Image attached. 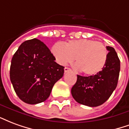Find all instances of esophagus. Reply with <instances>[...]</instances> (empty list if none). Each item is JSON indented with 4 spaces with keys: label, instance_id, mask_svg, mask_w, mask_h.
I'll use <instances>...</instances> for the list:
<instances>
[{
    "label": "esophagus",
    "instance_id": "34e87169",
    "mask_svg": "<svg viewBox=\"0 0 129 129\" xmlns=\"http://www.w3.org/2000/svg\"><path fill=\"white\" fill-rule=\"evenodd\" d=\"M71 69L70 68H69V67H65L64 68V72L67 73V72H68V71H71Z\"/></svg>",
    "mask_w": 129,
    "mask_h": 129
}]
</instances>
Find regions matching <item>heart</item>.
<instances>
[{
	"label": "heart",
	"mask_w": 129,
	"mask_h": 129,
	"mask_svg": "<svg viewBox=\"0 0 129 129\" xmlns=\"http://www.w3.org/2000/svg\"><path fill=\"white\" fill-rule=\"evenodd\" d=\"M55 60L61 65L71 63L76 58L77 68L88 76L98 74L108 59V50L103 43L89 40H70L66 43H55L51 49Z\"/></svg>",
	"instance_id": "heart-1"
}]
</instances>
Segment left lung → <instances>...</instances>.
I'll return each mask as SVG.
<instances>
[{"instance_id": "1", "label": "left lung", "mask_w": 129, "mask_h": 129, "mask_svg": "<svg viewBox=\"0 0 129 129\" xmlns=\"http://www.w3.org/2000/svg\"><path fill=\"white\" fill-rule=\"evenodd\" d=\"M108 59L102 71L90 76L78 75L71 89L76 102L88 107L101 105L111 95L117 86L120 71V61L114 48L108 46Z\"/></svg>"}]
</instances>
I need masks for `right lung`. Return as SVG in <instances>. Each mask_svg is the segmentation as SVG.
Returning <instances> with one entry per match:
<instances>
[{"instance_id":"obj_1","label":"right lung","mask_w":129,"mask_h":129,"mask_svg":"<svg viewBox=\"0 0 129 129\" xmlns=\"http://www.w3.org/2000/svg\"><path fill=\"white\" fill-rule=\"evenodd\" d=\"M45 44L34 38L22 43L13 55L10 80L17 95L25 103L43 102L50 95L53 85L63 76L64 67Z\"/></svg>"}]
</instances>
